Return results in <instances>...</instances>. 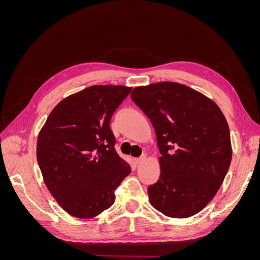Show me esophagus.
Here are the masks:
<instances>
[{
  "mask_svg": "<svg viewBox=\"0 0 260 260\" xmlns=\"http://www.w3.org/2000/svg\"><path fill=\"white\" fill-rule=\"evenodd\" d=\"M145 159H146V155H142L141 157H138V158H136L135 161H136V164L140 165V164H142Z\"/></svg>",
  "mask_w": 260,
  "mask_h": 260,
  "instance_id": "esophagus-1",
  "label": "esophagus"
}]
</instances>
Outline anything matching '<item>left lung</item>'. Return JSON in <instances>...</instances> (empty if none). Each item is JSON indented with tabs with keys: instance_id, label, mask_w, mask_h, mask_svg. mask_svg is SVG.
<instances>
[{
	"instance_id": "8db88e82",
	"label": "left lung",
	"mask_w": 260,
	"mask_h": 260,
	"mask_svg": "<svg viewBox=\"0 0 260 260\" xmlns=\"http://www.w3.org/2000/svg\"><path fill=\"white\" fill-rule=\"evenodd\" d=\"M131 100L155 129L160 177L147 188L165 216L187 218L214 199L229 170L230 130L217 106L202 93L177 82L138 86Z\"/></svg>"
}]
</instances>
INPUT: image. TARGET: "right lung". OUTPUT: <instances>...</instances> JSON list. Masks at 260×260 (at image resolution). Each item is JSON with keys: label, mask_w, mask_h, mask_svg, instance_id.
I'll return each instance as SVG.
<instances>
[{"label": "right lung", "mask_w": 260, "mask_h": 260, "mask_svg": "<svg viewBox=\"0 0 260 260\" xmlns=\"http://www.w3.org/2000/svg\"><path fill=\"white\" fill-rule=\"evenodd\" d=\"M132 88L92 85L54 107L38 137L44 183L60 207L93 218L111 207L131 167L115 149L112 116Z\"/></svg>", "instance_id": "add662e5"}]
</instances>
